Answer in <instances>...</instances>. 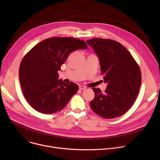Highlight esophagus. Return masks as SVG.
Returning <instances> with one entry per match:
<instances>
[{
    "instance_id": "34e87169",
    "label": "esophagus",
    "mask_w": 160,
    "mask_h": 160,
    "mask_svg": "<svg viewBox=\"0 0 160 160\" xmlns=\"http://www.w3.org/2000/svg\"><path fill=\"white\" fill-rule=\"evenodd\" d=\"M79 89H80V90H85V89H86V87L83 86V85H80L79 86Z\"/></svg>"
}]
</instances>
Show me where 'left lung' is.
Returning <instances> with one entry per match:
<instances>
[{
    "instance_id": "1",
    "label": "left lung",
    "mask_w": 160,
    "mask_h": 160,
    "mask_svg": "<svg viewBox=\"0 0 160 160\" xmlns=\"http://www.w3.org/2000/svg\"><path fill=\"white\" fill-rule=\"evenodd\" d=\"M99 57L101 74L108 86L104 92L92 88L94 99L90 108L99 116L110 119L127 112L138 96L141 85V69L130 52L118 42L111 39L87 40Z\"/></svg>"
}]
</instances>
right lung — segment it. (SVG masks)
I'll return each mask as SVG.
<instances>
[{
    "mask_svg": "<svg viewBox=\"0 0 160 160\" xmlns=\"http://www.w3.org/2000/svg\"><path fill=\"white\" fill-rule=\"evenodd\" d=\"M86 49L85 41L55 37L42 40L22 58L19 69L24 97L36 111L52 114L63 109L78 90L77 84L58 80V72L72 51Z\"/></svg>",
    "mask_w": 160,
    "mask_h": 160,
    "instance_id": "right-lung-1",
    "label": "right lung"
}]
</instances>
